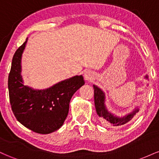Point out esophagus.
Here are the masks:
<instances>
[{"label": "esophagus", "instance_id": "1", "mask_svg": "<svg viewBox=\"0 0 159 159\" xmlns=\"http://www.w3.org/2000/svg\"><path fill=\"white\" fill-rule=\"evenodd\" d=\"M84 78L87 81H91V80L93 79V75L91 72H87L84 74Z\"/></svg>", "mask_w": 159, "mask_h": 159}]
</instances>
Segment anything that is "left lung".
Here are the masks:
<instances>
[{"instance_id":"left-lung-1","label":"left lung","mask_w":159,"mask_h":159,"mask_svg":"<svg viewBox=\"0 0 159 159\" xmlns=\"http://www.w3.org/2000/svg\"><path fill=\"white\" fill-rule=\"evenodd\" d=\"M146 78H147V76H146ZM93 89L94 102L96 113H97L98 116L101 117L102 120L105 125H113V126H119V125H124V124L130 121L138 111V108H137L124 117H116V116L111 114V113H109L105 106V93L96 86L93 85Z\"/></svg>"}]
</instances>
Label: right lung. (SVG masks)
Segmentation results:
<instances>
[{
  "mask_svg": "<svg viewBox=\"0 0 159 159\" xmlns=\"http://www.w3.org/2000/svg\"><path fill=\"white\" fill-rule=\"evenodd\" d=\"M27 40V38L12 57L8 78L10 102L16 118L24 126L39 134H49L63 125L71 98L84 84V81L82 75H76L43 90L24 85L21 59Z\"/></svg>",
  "mask_w": 159,
  "mask_h": 159,
  "instance_id": "1",
  "label": "right lung"
}]
</instances>
